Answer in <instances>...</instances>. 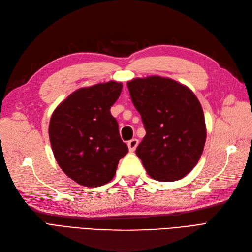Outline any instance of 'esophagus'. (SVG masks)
<instances>
[{
  "label": "esophagus",
  "instance_id": "34e87169",
  "mask_svg": "<svg viewBox=\"0 0 252 252\" xmlns=\"http://www.w3.org/2000/svg\"><path fill=\"white\" fill-rule=\"evenodd\" d=\"M127 145H128L129 151H130V152H133V151L135 150V148L138 147V145H139V140H138V139H132V140H130V141H129V142L127 143Z\"/></svg>",
  "mask_w": 252,
  "mask_h": 252
}]
</instances>
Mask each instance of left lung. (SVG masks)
I'll use <instances>...</instances> for the list:
<instances>
[{"instance_id": "obj_1", "label": "left lung", "mask_w": 252, "mask_h": 252, "mask_svg": "<svg viewBox=\"0 0 252 252\" xmlns=\"http://www.w3.org/2000/svg\"><path fill=\"white\" fill-rule=\"evenodd\" d=\"M146 135L135 154L149 177L159 182L184 178L199 162L206 141L202 106L185 85L168 78L127 83Z\"/></svg>"}]
</instances>
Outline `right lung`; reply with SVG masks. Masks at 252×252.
<instances>
[{"label":"right lung","instance_id":"add662e5","mask_svg":"<svg viewBox=\"0 0 252 252\" xmlns=\"http://www.w3.org/2000/svg\"><path fill=\"white\" fill-rule=\"evenodd\" d=\"M122 87V83L110 81L80 88L52 113L49 139L53 155L65 174L82 186L107 184L128 152L110 113Z\"/></svg>","mask_w":252,"mask_h":252}]
</instances>
